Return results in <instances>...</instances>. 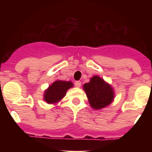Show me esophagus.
Returning <instances> with one entry per match:
<instances>
[{"label": "esophagus", "instance_id": "esophagus-1", "mask_svg": "<svg viewBox=\"0 0 152 152\" xmlns=\"http://www.w3.org/2000/svg\"><path fill=\"white\" fill-rule=\"evenodd\" d=\"M80 85H81V82H80V81H79V80H77V81H76V82H75V86H76L77 88H80Z\"/></svg>", "mask_w": 152, "mask_h": 152}]
</instances>
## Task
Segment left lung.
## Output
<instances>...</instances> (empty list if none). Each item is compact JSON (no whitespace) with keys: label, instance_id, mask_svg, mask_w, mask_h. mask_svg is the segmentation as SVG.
<instances>
[{"label":"left lung","instance_id":"left-lung-1","mask_svg":"<svg viewBox=\"0 0 152 152\" xmlns=\"http://www.w3.org/2000/svg\"><path fill=\"white\" fill-rule=\"evenodd\" d=\"M90 106L94 110H101L113 103L115 92L110 84L98 75L93 76L88 83L83 85Z\"/></svg>","mask_w":152,"mask_h":152}]
</instances>
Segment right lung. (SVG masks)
Listing matches in <instances>:
<instances>
[{"instance_id": "1", "label": "right lung", "mask_w": 152, "mask_h": 152, "mask_svg": "<svg viewBox=\"0 0 152 152\" xmlns=\"http://www.w3.org/2000/svg\"><path fill=\"white\" fill-rule=\"evenodd\" d=\"M74 87L72 81L57 80L44 91L43 100L49 104H56L64 97L68 89Z\"/></svg>"}]
</instances>
